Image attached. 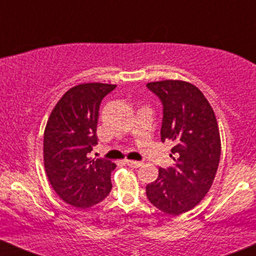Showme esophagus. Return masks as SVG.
I'll return each mask as SVG.
<instances>
[{"mask_svg":"<svg viewBox=\"0 0 256 256\" xmlns=\"http://www.w3.org/2000/svg\"><path fill=\"white\" fill-rule=\"evenodd\" d=\"M125 162L130 167H134V168H138V167L143 165V162H140V161H134V160H126Z\"/></svg>","mask_w":256,"mask_h":256,"instance_id":"obj_1","label":"esophagus"}]
</instances>
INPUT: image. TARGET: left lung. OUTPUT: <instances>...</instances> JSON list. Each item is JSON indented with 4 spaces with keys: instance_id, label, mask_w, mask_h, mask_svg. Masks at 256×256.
Here are the masks:
<instances>
[{
    "instance_id": "left-lung-1",
    "label": "left lung",
    "mask_w": 256,
    "mask_h": 256,
    "mask_svg": "<svg viewBox=\"0 0 256 256\" xmlns=\"http://www.w3.org/2000/svg\"><path fill=\"white\" fill-rule=\"evenodd\" d=\"M146 88L162 104L161 140L174 143V165L158 168L156 180L146 185V198L158 210L178 216L192 210L212 186L222 150L218 122L195 85L161 80Z\"/></svg>"
}]
</instances>
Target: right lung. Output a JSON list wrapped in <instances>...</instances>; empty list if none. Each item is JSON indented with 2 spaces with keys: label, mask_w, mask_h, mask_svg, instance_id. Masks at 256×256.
I'll list each match as a JSON object with an SVG mask.
<instances>
[{
  "label": "right lung",
  "mask_w": 256,
  "mask_h": 256,
  "mask_svg": "<svg viewBox=\"0 0 256 256\" xmlns=\"http://www.w3.org/2000/svg\"><path fill=\"white\" fill-rule=\"evenodd\" d=\"M116 85L85 83L73 86L52 110L43 140L46 177L66 204L88 208L110 192L116 164L88 156L98 144L101 101Z\"/></svg>",
  "instance_id": "right-lung-1"
}]
</instances>
